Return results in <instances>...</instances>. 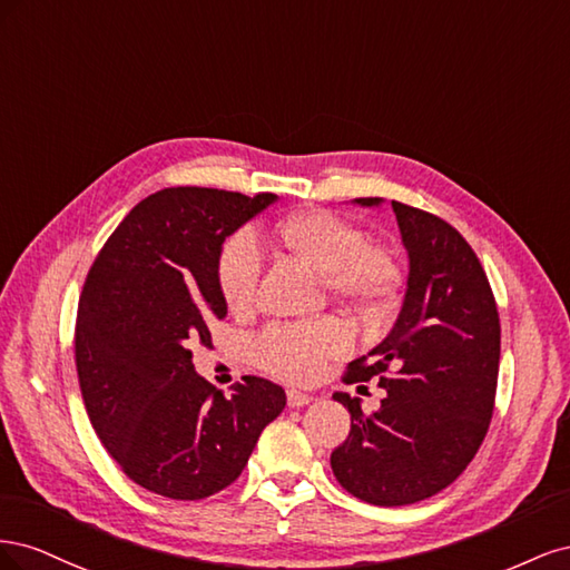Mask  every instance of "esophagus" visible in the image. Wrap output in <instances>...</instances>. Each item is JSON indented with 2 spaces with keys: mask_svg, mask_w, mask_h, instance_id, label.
Masks as SVG:
<instances>
[{
  "mask_svg": "<svg viewBox=\"0 0 570 570\" xmlns=\"http://www.w3.org/2000/svg\"><path fill=\"white\" fill-rule=\"evenodd\" d=\"M308 402H314V394L302 392V390H295V387H289V390H287V404H289L292 409L306 406Z\"/></svg>",
  "mask_w": 570,
  "mask_h": 570,
  "instance_id": "esophagus-1",
  "label": "esophagus"
}]
</instances>
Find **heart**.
<instances>
[{"label": "heart", "instance_id": "1", "mask_svg": "<svg viewBox=\"0 0 570 570\" xmlns=\"http://www.w3.org/2000/svg\"><path fill=\"white\" fill-rule=\"evenodd\" d=\"M283 247L323 273L327 292L361 314H381L400 289V266L394 256L368 245L364 230L333 212L314 209L283 218L275 226ZM264 256L252 230L233 233L218 254V287L228 308L245 314L256 302ZM352 347V333L337 318L314 323L268 325L252 342V354L266 373L283 381L306 383L323 371L327 361Z\"/></svg>", "mask_w": 570, "mask_h": 570}]
</instances>
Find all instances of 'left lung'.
<instances>
[{"label":"left lung","mask_w":570,"mask_h":570,"mask_svg":"<svg viewBox=\"0 0 570 570\" xmlns=\"http://www.w3.org/2000/svg\"><path fill=\"white\" fill-rule=\"evenodd\" d=\"M377 206V197H358ZM409 252L402 312L390 335L342 381L385 387L381 409L335 392L352 430L331 454L340 485L375 507L416 504L465 471L488 435L499 373L497 302L463 235L435 214L392 202Z\"/></svg>","instance_id":"1"}]
</instances>
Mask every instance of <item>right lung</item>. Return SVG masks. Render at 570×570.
<instances>
[{
    "label": "right lung",
    "mask_w": 570,
    "mask_h": 570,
    "mask_svg": "<svg viewBox=\"0 0 570 570\" xmlns=\"http://www.w3.org/2000/svg\"><path fill=\"white\" fill-rule=\"evenodd\" d=\"M212 187H166L142 199L99 249L76 318V368L97 438L137 485L170 499L226 490L285 392L245 375L226 396L195 373L193 344L226 318L218 254L273 204Z\"/></svg>",
    "instance_id": "right-lung-1"
}]
</instances>
